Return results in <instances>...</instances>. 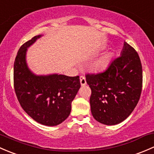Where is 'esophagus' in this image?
I'll return each instance as SVG.
<instances>
[{"label": "esophagus", "mask_w": 154, "mask_h": 154, "mask_svg": "<svg viewBox=\"0 0 154 154\" xmlns=\"http://www.w3.org/2000/svg\"><path fill=\"white\" fill-rule=\"evenodd\" d=\"M80 83L82 86H85L87 85L86 79H85V76H80Z\"/></svg>", "instance_id": "esophagus-1"}]
</instances>
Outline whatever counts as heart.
Wrapping results in <instances>:
<instances>
[{
    "label": "heart",
    "mask_w": 154,
    "mask_h": 154,
    "mask_svg": "<svg viewBox=\"0 0 154 154\" xmlns=\"http://www.w3.org/2000/svg\"><path fill=\"white\" fill-rule=\"evenodd\" d=\"M110 62V56L109 55H106L102 58L96 60L92 65L93 70L96 72H101L107 68Z\"/></svg>",
    "instance_id": "b5f03b06"
}]
</instances>
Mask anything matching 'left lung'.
<instances>
[{
	"mask_svg": "<svg viewBox=\"0 0 154 154\" xmlns=\"http://www.w3.org/2000/svg\"><path fill=\"white\" fill-rule=\"evenodd\" d=\"M93 118L106 125L119 124L134 111L142 88V67L136 50L125 42L120 56L104 72L87 75Z\"/></svg>",
	"mask_w": 154,
	"mask_h": 154,
	"instance_id": "1",
	"label": "left lung"
}]
</instances>
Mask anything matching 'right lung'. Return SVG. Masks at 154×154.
I'll return each mask as SVG.
<instances>
[{
  "instance_id": "1",
  "label": "right lung",
  "mask_w": 154,
  "mask_h": 154,
  "mask_svg": "<svg viewBox=\"0 0 154 154\" xmlns=\"http://www.w3.org/2000/svg\"><path fill=\"white\" fill-rule=\"evenodd\" d=\"M42 35L19 49L14 63V88L19 103L32 119L47 126L62 123L71 112V103L81 87L79 76L36 75L26 63V52Z\"/></svg>"
}]
</instances>
